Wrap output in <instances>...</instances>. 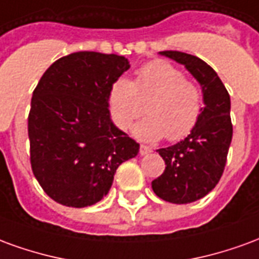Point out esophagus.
Returning <instances> with one entry per match:
<instances>
[{"mask_svg":"<svg viewBox=\"0 0 259 259\" xmlns=\"http://www.w3.org/2000/svg\"><path fill=\"white\" fill-rule=\"evenodd\" d=\"M152 152V148L148 146H140V154L141 155H147V154H150Z\"/></svg>","mask_w":259,"mask_h":259,"instance_id":"esophagus-1","label":"esophagus"}]
</instances>
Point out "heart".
<instances>
[{
  "mask_svg": "<svg viewBox=\"0 0 259 259\" xmlns=\"http://www.w3.org/2000/svg\"><path fill=\"white\" fill-rule=\"evenodd\" d=\"M109 109L120 130H127L144 113L148 116L133 127L143 141L185 139L193 132L202 112V94L182 70L162 59L141 66L135 81L119 77L109 90Z\"/></svg>",
  "mask_w": 259,
  "mask_h": 259,
  "instance_id": "b5f03b06",
  "label": "heart"
}]
</instances>
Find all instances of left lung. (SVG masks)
<instances>
[{"mask_svg": "<svg viewBox=\"0 0 259 259\" xmlns=\"http://www.w3.org/2000/svg\"><path fill=\"white\" fill-rule=\"evenodd\" d=\"M159 55L183 65L202 91L204 108L198 123L185 140L157 150L166 168L151 183L159 198L189 204L213 190L223 174L233 136L230 97L217 72L202 59L180 51H161Z\"/></svg>", "mask_w": 259, "mask_h": 259, "instance_id": "1", "label": "left lung"}]
</instances>
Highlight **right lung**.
I'll return each instance as SVG.
<instances>
[{"label": "right lung", "instance_id": "obj_1", "mask_svg": "<svg viewBox=\"0 0 259 259\" xmlns=\"http://www.w3.org/2000/svg\"><path fill=\"white\" fill-rule=\"evenodd\" d=\"M130 68L115 54L80 51L55 61L31 97L30 162L54 201L84 208L101 201L140 144L113 124L109 90Z\"/></svg>", "mask_w": 259, "mask_h": 259}]
</instances>
